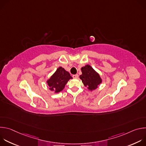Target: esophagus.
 Instances as JSON below:
<instances>
[{
    "mask_svg": "<svg viewBox=\"0 0 146 146\" xmlns=\"http://www.w3.org/2000/svg\"><path fill=\"white\" fill-rule=\"evenodd\" d=\"M73 77L74 78H77L78 77V75L77 74H73Z\"/></svg>",
    "mask_w": 146,
    "mask_h": 146,
    "instance_id": "1",
    "label": "esophagus"
}]
</instances>
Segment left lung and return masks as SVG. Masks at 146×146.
Wrapping results in <instances>:
<instances>
[{"label": "left lung", "mask_w": 146, "mask_h": 146, "mask_svg": "<svg viewBox=\"0 0 146 146\" xmlns=\"http://www.w3.org/2000/svg\"><path fill=\"white\" fill-rule=\"evenodd\" d=\"M82 74L80 76V79L86 87L92 91L95 90L102 82L99 75L90 65H87L81 68Z\"/></svg>", "instance_id": "8db88e82"}]
</instances>
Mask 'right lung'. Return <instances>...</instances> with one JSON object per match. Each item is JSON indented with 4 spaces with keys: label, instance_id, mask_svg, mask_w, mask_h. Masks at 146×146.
<instances>
[{
    "label": "right lung",
    "instance_id": "add662e5",
    "mask_svg": "<svg viewBox=\"0 0 146 146\" xmlns=\"http://www.w3.org/2000/svg\"><path fill=\"white\" fill-rule=\"evenodd\" d=\"M72 78L69 73L59 67L51 78L47 81L51 91L57 93L63 90L68 81Z\"/></svg>",
    "mask_w": 146,
    "mask_h": 146
}]
</instances>
